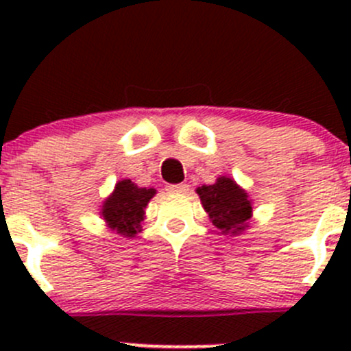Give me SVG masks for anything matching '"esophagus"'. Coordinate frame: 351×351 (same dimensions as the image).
<instances>
[{"instance_id": "1", "label": "esophagus", "mask_w": 351, "mask_h": 351, "mask_svg": "<svg viewBox=\"0 0 351 351\" xmlns=\"http://www.w3.org/2000/svg\"><path fill=\"white\" fill-rule=\"evenodd\" d=\"M168 190L173 193H189L190 185H186V183H178V185H169Z\"/></svg>"}]
</instances>
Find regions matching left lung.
Returning <instances> with one entry per match:
<instances>
[{"label":"left lung","instance_id":"1","mask_svg":"<svg viewBox=\"0 0 351 351\" xmlns=\"http://www.w3.org/2000/svg\"><path fill=\"white\" fill-rule=\"evenodd\" d=\"M202 205L221 234H241L253 214L246 190L228 176H219L214 185L197 189Z\"/></svg>","mask_w":351,"mask_h":351}]
</instances>
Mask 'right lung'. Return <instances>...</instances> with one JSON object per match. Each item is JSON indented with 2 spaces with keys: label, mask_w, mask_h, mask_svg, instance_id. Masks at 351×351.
Instances as JSON below:
<instances>
[{
  "label": "right lung",
  "mask_w": 351,
  "mask_h": 351,
  "mask_svg": "<svg viewBox=\"0 0 351 351\" xmlns=\"http://www.w3.org/2000/svg\"><path fill=\"white\" fill-rule=\"evenodd\" d=\"M154 189H139L130 180H122L101 205L100 215L107 228L125 238H134L141 231L144 221V208L154 197Z\"/></svg>",
  "instance_id": "add662e5"
}]
</instances>
